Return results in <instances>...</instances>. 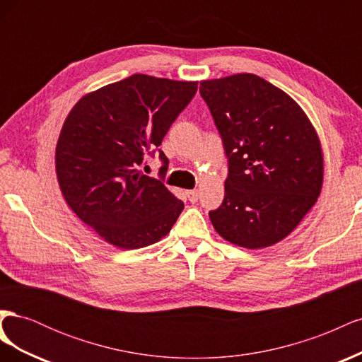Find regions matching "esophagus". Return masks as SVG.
<instances>
[{"label": "esophagus", "instance_id": "34e87169", "mask_svg": "<svg viewBox=\"0 0 362 362\" xmlns=\"http://www.w3.org/2000/svg\"><path fill=\"white\" fill-rule=\"evenodd\" d=\"M185 194H187L189 201H190V202H193V204L199 199V192L196 190V189H193V190H187V192H185Z\"/></svg>", "mask_w": 362, "mask_h": 362}]
</instances>
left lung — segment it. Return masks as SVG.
I'll use <instances>...</instances> for the list:
<instances>
[{
    "label": "left lung",
    "mask_w": 362,
    "mask_h": 362,
    "mask_svg": "<svg viewBox=\"0 0 362 362\" xmlns=\"http://www.w3.org/2000/svg\"><path fill=\"white\" fill-rule=\"evenodd\" d=\"M199 92L228 160L223 202L210 211L214 229L247 249L278 243L320 194L319 137L296 101L258 75L202 81Z\"/></svg>",
    "instance_id": "1"
}]
</instances>
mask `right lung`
<instances>
[{"mask_svg":"<svg viewBox=\"0 0 362 362\" xmlns=\"http://www.w3.org/2000/svg\"><path fill=\"white\" fill-rule=\"evenodd\" d=\"M198 90L196 81L134 74L86 95L64 120L56 149L62 193L72 211L105 242L139 249L158 242L184 204L163 178L140 170Z\"/></svg>","mask_w":362,"mask_h":362,"instance_id":"obj_1","label":"right lung"}]
</instances>
